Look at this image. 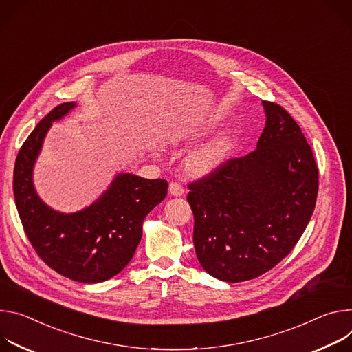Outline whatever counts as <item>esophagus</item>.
Returning <instances> with one entry per match:
<instances>
[{"label":"esophagus","instance_id":"1","mask_svg":"<svg viewBox=\"0 0 352 352\" xmlns=\"http://www.w3.org/2000/svg\"><path fill=\"white\" fill-rule=\"evenodd\" d=\"M169 192L172 194V196H175V197H180V196H183L184 190H183V186H182L180 183L172 182V183L169 184Z\"/></svg>","mask_w":352,"mask_h":352}]
</instances>
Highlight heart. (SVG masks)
Listing matches in <instances>:
<instances>
[{
    "label": "heart",
    "mask_w": 352,
    "mask_h": 352,
    "mask_svg": "<svg viewBox=\"0 0 352 352\" xmlns=\"http://www.w3.org/2000/svg\"><path fill=\"white\" fill-rule=\"evenodd\" d=\"M211 131V126L201 124L192 129L177 131L170 135L168 144L179 146L182 144H191L201 140ZM233 149V138L229 134H221L211 140L208 144L194 152L187 161V170L196 176H206L218 170L229 158Z\"/></svg>",
    "instance_id": "1"
}]
</instances>
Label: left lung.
Returning a JSON list of instances; mask_svg holds the SVG:
<instances>
[{
    "label": "left lung",
    "instance_id": "obj_1",
    "mask_svg": "<svg viewBox=\"0 0 352 352\" xmlns=\"http://www.w3.org/2000/svg\"><path fill=\"white\" fill-rule=\"evenodd\" d=\"M257 148L188 184L192 242L201 267L226 281L253 280L277 265L314 214L319 169L289 113L263 100Z\"/></svg>",
    "mask_w": 352,
    "mask_h": 352
}]
</instances>
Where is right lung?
<instances>
[{
    "label": "right lung",
    "mask_w": 352,
    "mask_h": 352,
    "mask_svg": "<svg viewBox=\"0 0 352 352\" xmlns=\"http://www.w3.org/2000/svg\"><path fill=\"white\" fill-rule=\"evenodd\" d=\"M75 102L61 103L41 120L23 142L14 169V197L33 249L58 274L95 284L114 277L130 263L142 236L145 217L168 194L164 179L117 175L89 207L64 214L37 196L33 168L53 122L61 120Z\"/></svg>",
    "instance_id": "add662e5"
}]
</instances>
